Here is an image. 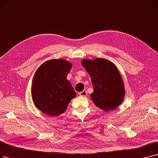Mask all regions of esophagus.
<instances>
[{
    "mask_svg": "<svg viewBox=\"0 0 158 158\" xmlns=\"http://www.w3.org/2000/svg\"><path fill=\"white\" fill-rule=\"evenodd\" d=\"M79 95L83 96V97H86V96L87 95V91L86 90H84L83 92H79Z\"/></svg>",
    "mask_w": 158,
    "mask_h": 158,
    "instance_id": "obj_1",
    "label": "esophagus"
}]
</instances>
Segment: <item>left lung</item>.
Segmentation results:
<instances>
[{
  "label": "left lung",
  "mask_w": 158,
  "mask_h": 158,
  "mask_svg": "<svg viewBox=\"0 0 158 158\" xmlns=\"http://www.w3.org/2000/svg\"><path fill=\"white\" fill-rule=\"evenodd\" d=\"M81 64L91 77L94 88L91 99L94 103L105 111L115 109L122 102L125 94L116 66L104 59H83Z\"/></svg>",
  "instance_id": "left-lung-1"
}]
</instances>
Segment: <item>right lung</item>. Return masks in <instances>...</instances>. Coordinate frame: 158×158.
<instances>
[{
    "instance_id": "1",
    "label": "right lung",
    "mask_w": 158,
    "mask_h": 158,
    "mask_svg": "<svg viewBox=\"0 0 158 158\" xmlns=\"http://www.w3.org/2000/svg\"><path fill=\"white\" fill-rule=\"evenodd\" d=\"M72 64L63 59L48 60L37 70L31 89L34 104L40 110L50 116L65 112L75 93L66 79Z\"/></svg>"
}]
</instances>
